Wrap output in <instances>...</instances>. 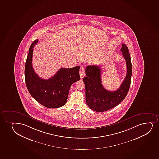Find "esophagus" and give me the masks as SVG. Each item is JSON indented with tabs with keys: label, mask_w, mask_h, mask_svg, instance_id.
I'll return each instance as SVG.
<instances>
[{
	"label": "esophagus",
	"mask_w": 159,
	"mask_h": 159,
	"mask_svg": "<svg viewBox=\"0 0 159 159\" xmlns=\"http://www.w3.org/2000/svg\"><path fill=\"white\" fill-rule=\"evenodd\" d=\"M80 79H82L85 74V71L84 68L82 67L80 68Z\"/></svg>",
	"instance_id": "34e87169"
}]
</instances>
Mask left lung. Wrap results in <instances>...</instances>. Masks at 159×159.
Masks as SVG:
<instances>
[{
	"instance_id": "obj_1",
	"label": "left lung",
	"mask_w": 159,
	"mask_h": 159,
	"mask_svg": "<svg viewBox=\"0 0 159 159\" xmlns=\"http://www.w3.org/2000/svg\"><path fill=\"white\" fill-rule=\"evenodd\" d=\"M120 51L126 60L127 74L120 88L115 91L105 89L101 82V70L99 66H88L86 77L83 79L85 86L86 103L91 109L97 112L106 111L118 106L126 98L131 82L132 66L128 48L122 44Z\"/></svg>"
}]
</instances>
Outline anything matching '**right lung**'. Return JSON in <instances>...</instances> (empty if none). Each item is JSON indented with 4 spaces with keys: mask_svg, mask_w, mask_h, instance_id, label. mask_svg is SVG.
<instances>
[{
    "mask_svg": "<svg viewBox=\"0 0 159 159\" xmlns=\"http://www.w3.org/2000/svg\"><path fill=\"white\" fill-rule=\"evenodd\" d=\"M38 42L35 40L30 47L25 67L26 87L31 96L47 108H58L65 105L71 85L80 79V66L71 68H61L48 80L39 77L32 64L33 48Z\"/></svg>",
    "mask_w": 159,
    "mask_h": 159,
    "instance_id": "1",
    "label": "right lung"
}]
</instances>
